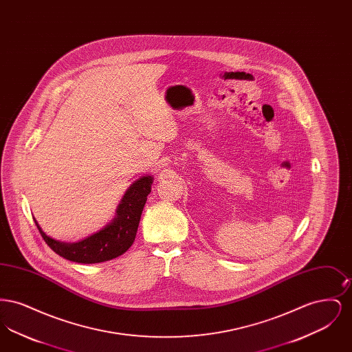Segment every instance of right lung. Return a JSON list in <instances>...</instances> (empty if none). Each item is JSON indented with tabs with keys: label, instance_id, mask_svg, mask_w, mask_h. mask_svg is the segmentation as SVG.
<instances>
[{
	"label": "right lung",
	"instance_id": "right-lung-1",
	"mask_svg": "<svg viewBox=\"0 0 352 352\" xmlns=\"http://www.w3.org/2000/svg\"><path fill=\"white\" fill-rule=\"evenodd\" d=\"M151 175L135 179L118 203L113 219L100 231L82 239H54L41 228L33 217L35 226L51 250L69 261L80 264L109 261L125 253L133 244L144 206L151 194Z\"/></svg>",
	"mask_w": 352,
	"mask_h": 352
}]
</instances>
